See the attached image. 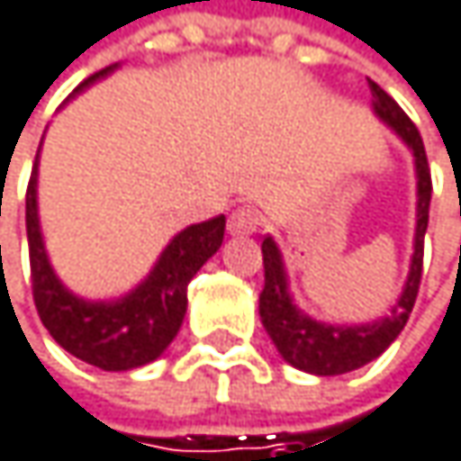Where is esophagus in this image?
Listing matches in <instances>:
<instances>
[{
    "label": "esophagus",
    "mask_w": 461,
    "mask_h": 461,
    "mask_svg": "<svg viewBox=\"0 0 461 461\" xmlns=\"http://www.w3.org/2000/svg\"><path fill=\"white\" fill-rule=\"evenodd\" d=\"M258 225H260L258 212L249 209V206H241V209H236V212L228 217V233H230V236H249V233L258 230Z\"/></svg>",
    "instance_id": "obj_1"
}]
</instances>
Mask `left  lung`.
Wrapping results in <instances>:
<instances>
[{"mask_svg": "<svg viewBox=\"0 0 461 461\" xmlns=\"http://www.w3.org/2000/svg\"><path fill=\"white\" fill-rule=\"evenodd\" d=\"M373 94V113L375 117L389 125L402 144L413 155L416 168V230H413V255L408 279L402 285V293L397 303L389 309L386 317L365 325H330L309 317L290 293V276L285 268L282 249L271 236L263 239V268H266V287L260 293V320L266 333L271 336L274 346L298 370L314 373V375H341L348 370H357L375 357H381L389 344L402 333L421 282V258H424V233L429 220V198H432V179L427 166L424 141L405 115L397 102L378 88L373 80H367Z\"/></svg>", "mask_w": 461, "mask_h": 461, "instance_id": "obj_1", "label": "left lung"}]
</instances>
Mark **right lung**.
I'll list each match as a JSON object with an SVG mask.
<instances>
[{"mask_svg": "<svg viewBox=\"0 0 461 461\" xmlns=\"http://www.w3.org/2000/svg\"><path fill=\"white\" fill-rule=\"evenodd\" d=\"M107 67L88 77L75 94L91 88L113 75ZM37 166L26 190V236L32 260V290L42 325L72 357L102 370H133L158 359L176 339L187 312V285L201 266L220 249L225 236V217H214L179 230L152 271L125 295L115 301H91L72 293L50 266L37 206Z\"/></svg>", "mask_w": 461, "mask_h": 461, "instance_id": "obj_1", "label": "right lung"}]
</instances>
